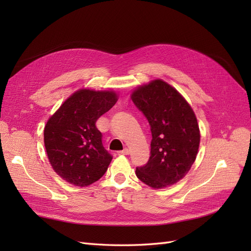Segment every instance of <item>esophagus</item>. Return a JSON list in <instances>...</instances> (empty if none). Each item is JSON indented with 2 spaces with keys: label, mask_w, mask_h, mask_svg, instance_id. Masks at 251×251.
Here are the masks:
<instances>
[{
  "label": "esophagus",
  "mask_w": 251,
  "mask_h": 251,
  "mask_svg": "<svg viewBox=\"0 0 251 251\" xmlns=\"http://www.w3.org/2000/svg\"><path fill=\"white\" fill-rule=\"evenodd\" d=\"M128 153H130V150H128L127 148H125L123 151H118V154H120V155H128Z\"/></svg>",
  "instance_id": "34e87169"
}]
</instances>
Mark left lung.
I'll return each mask as SVG.
<instances>
[{
    "label": "left lung",
    "instance_id": "left-lung-1",
    "mask_svg": "<svg viewBox=\"0 0 251 251\" xmlns=\"http://www.w3.org/2000/svg\"><path fill=\"white\" fill-rule=\"evenodd\" d=\"M131 97L151 132L150 159L136 168V176L153 188L177 183L198 154L200 131L193 109L176 89L161 79L137 88Z\"/></svg>",
    "mask_w": 251,
    "mask_h": 251
}]
</instances>
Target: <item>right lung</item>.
<instances>
[{"label":"right lung","mask_w":251,"mask_h":251,"mask_svg":"<svg viewBox=\"0 0 251 251\" xmlns=\"http://www.w3.org/2000/svg\"><path fill=\"white\" fill-rule=\"evenodd\" d=\"M117 101L113 91L81 89L72 94L47 121L44 142L52 169L76 186L100 180L112 160L102 146L97 119Z\"/></svg>","instance_id":"obj_1"}]
</instances>
